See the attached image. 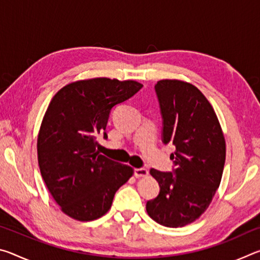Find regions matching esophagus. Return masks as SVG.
<instances>
[{
	"mask_svg": "<svg viewBox=\"0 0 260 260\" xmlns=\"http://www.w3.org/2000/svg\"><path fill=\"white\" fill-rule=\"evenodd\" d=\"M134 175H135L136 178L147 177V175H148V170L143 169V167H140V169H134Z\"/></svg>",
	"mask_w": 260,
	"mask_h": 260,
	"instance_id": "1",
	"label": "esophagus"
}]
</instances>
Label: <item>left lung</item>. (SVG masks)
<instances>
[{"label":"left lung","instance_id":"8db88e82","mask_svg":"<svg viewBox=\"0 0 260 260\" xmlns=\"http://www.w3.org/2000/svg\"><path fill=\"white\" fill-rule=\"evenodd\" d=\"M162 119L161 141L173 144V169H151L159 184L156 199L147 202L150 218L166 227L195 221L209 208L221 181L226 143L221 127L205 96L180 80L155 85Z\"/></svg>","mask_w":260,"mask_h":260}]
</instances>
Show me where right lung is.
<instances>
[{"label":"right lung","mask_w":260,"mask_h":260,"mask_svg":"<svg viewBox=\"0 0 260 260\" xmlns=\"http://www.w3.org/2000/svg\"><path fill=\"white\" fill-rule=\"evenodd\" d=\"M141 83L95 78L65 86L52 98L38 136V160L45 183L65 214L80 221L99 219L133 169L96 150L108 139L111 110L134 96Z\"/></svg>","instance_id":"1"}]
</instances>
